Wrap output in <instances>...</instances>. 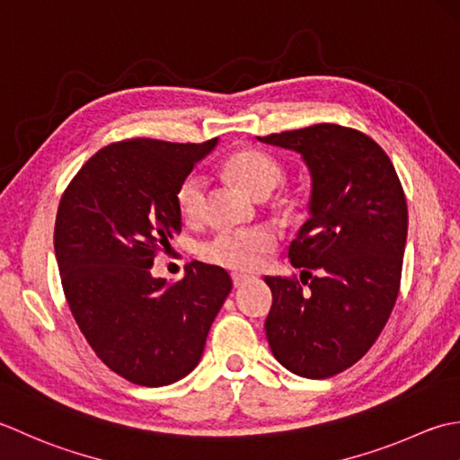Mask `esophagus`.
Masks as SVG:
<instances>
[{"label":"esophagus","instance_id":"34e87169","mask_svg":"<svg viewBox=\"0 0 460 460\" xmlns=\"http://www.w3.org/2000/svg\"><path fill=\"white\" fill-rule=\"evenodd\" d=\"M250 279V276H246V274H232V284H234V288H240V286H243Z\"/></svg>","mask_w":460,"mask_h":460}]
</instances>
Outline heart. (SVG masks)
<instances>
[{
    "label": "heart",
    "instance_id": "obj_1",
    "mask_svg": "<svg viewBox=\"0 0 460 460\" xmlns=\"http://www.w3.org/2000/svg\"><path fill=\"white\" fill-rule=\"evenodd\" d=\"M226 172L256 199H266L286 178L284 166L278 158L258 148H243L234 153L226 161ZM206 189H208V182L200 172H189L178 184L174 200L184 220L196 222L202 218ZM276 246L278 234L268 226H256L250 230L220 232L204 243L200 254L210 264L236 271H252L261 266L264 256L274 252Z\"/></svg>",
    "mask_w": 460,
    "mask_h": 460
}]
</instances>
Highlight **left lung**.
I'll return each mask as SVG.
<instances>
[{
  "instance_id": "1",
  "label": "left lung",
  "mask_w": 460,
  "mask_h": 460,
  "mask_svg": "<svg viewBox=\"0 0 460 460\" xmlns=\"http://www.w3.org/2000/svg\"><path fill=\"white\" fill-rule=\"evenodd\" d=\"M292 148L312 172V217L288 250L302 276H266V337L296 375L327 379L358 363L395 307L407 199L387 153L358 128L322 123L258 137Z\"/></svg>"
}]
</instances>
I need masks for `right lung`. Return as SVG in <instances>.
Segmentation results:
<instances>
[{
    "instance_id": "add662e5",
    "label": "right lung",
    "mask_w": 460,
    "mask_h": 460,
    "mask_svg": "<svg viewBox=\"0 0 460 460\" xmlns=\"http://www.w3.org/2000/svg\"><path fill=\"white\" fill-rule=\"evenodd\" d=\"M214 145L111 143L59 200L53 242L65 299L97 358L135 385H171L189 375L232 289L226 270L202 261L172 286L151 276L156 254L182 226L178 184Z\"/></svg>"
}]
</instances>
